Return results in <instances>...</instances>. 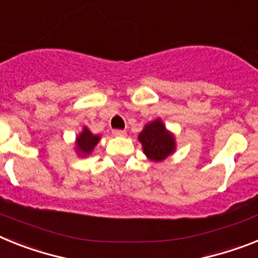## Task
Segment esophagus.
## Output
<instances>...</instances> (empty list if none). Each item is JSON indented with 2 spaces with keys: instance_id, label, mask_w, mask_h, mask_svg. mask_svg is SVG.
<instances>
[{
  "instance_id": "1",
  "label": "esophagus",
  "mask_w": 258,
  "mask_h": 258,
  "mask_svg": "<svg viewBox=\"0 0 258 258\" xmlns=\"http://www.w3.org/2000/svg\"><path fill=\"white\" fill-rule=\"evenodd\" d=\"M112 134H114L115 136H124L125 131L124 130H114V131H112Z\"/></svg>"
}]
</instances>
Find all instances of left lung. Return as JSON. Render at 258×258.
I'll return each mask as SVG.
<instances>
[{
	"label": "left lung",
	"mask_w": 258,
	"mask_h": 258,
	"mask_svg": "<svg viewBox=\"0 0 258 258\" xmlns=\"http://www.w3.org/2000/svg\"><path fill=\"white\" fill-rule=\"evenodd\" d=\"M139 142L142 143L143 152L153 161H162L176 151L174 135L166 130L161 119L146 124L139 134Z\"/></svg>",
	"instance_id": "1"
}]
</instances>
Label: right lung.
Returning <instances> with one entry per match:
<instances>
[{"label":"right lung","mask_w":258,"mask_h":258,"mask_svg":"<svg viewBox=\"0 0 258 258\" xmlns=\"http://www.w3.org/2000/svg\"><path fill=\"white\" fill-rule=\"evenodd\" d=\"M99 140H101V136L93 135L88 127H84L82 133L76 139V149H77V153L80 156L90 155Z\"/></svg>","instance_id":"right-lung-1"}]
</instances>
